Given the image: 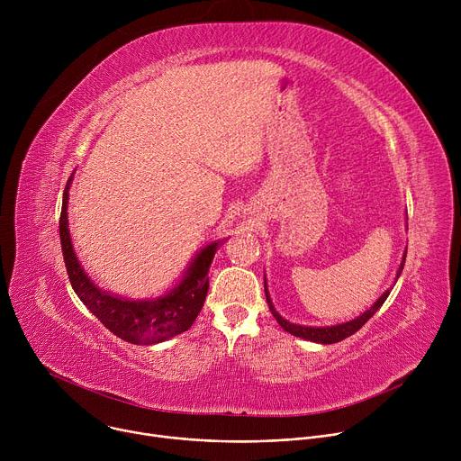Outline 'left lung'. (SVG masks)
Wrapping results in <instances>:
<instances>
[{"instance_id": "8db88e82", "label": "left lung", "mask_w": 461, "mask_h": 461, "mask_svg": "<svg viewBox=\"0 0 461 461\" xmlns=\"http://www.w3.org/2000/svg\"><path fill=\"white\" fill-rule=\"evenodd\" d=\"M405 257H407V249L403 253V258H402V265L398 268V274H396V279L402 276L403 272V267H405ZM265 294H267V301H268V306H270V312L272 315L276 317V321L281 324V328H285V330L295 338H301V339H306V341H312V343H319V345H332V343H339L347 338H350L352 334H356L359 328L383 306V303L386 301V297L390 295V290H386L368 310H365L361 315H357L356 319H350L347 322H339V324H332V326H304V324H295V322H290L286 321L274 306L272 303V297H270V292H268V285H267V276H265Z\"/></svg>"}]
</instances>
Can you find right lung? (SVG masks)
Here are the masks:
<instances>
[{
    "label": "right lung",
    "mask_w": 461,
    "mask_h": 461,
    "mask_svg": "<svg viewBox=\"0 0 461 461\" xmlns=\"http://www.w3.org/2000/svg\"><path fill=\"white\" fill-rule=\"evenodd\" d=\"M71 182L73 175L69 176L68 185H65L63 191L59 215V240L65 268H68L71 286L75 294L80 297V301L116 338L127 343L157 345L185 332L204 306L210 288L208 272L215 251L224 242V239L210 242L196 253L191 258L189 267L185 268L178 285H175L169 292H166L160 297L135 301L105 292L98 288L86 274L73 248L68 219Z\"/></svg>",
    "instance_id": "1"
}]
</instances>
